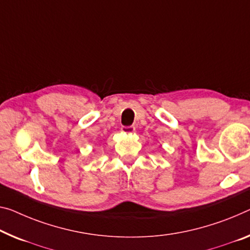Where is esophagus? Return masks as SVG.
I'll use <instances>...</instances> for the list:
<instances>
[{
	"label": "esophagus",
	"mask_w": 250,
	"mask_h": 250,
	"mask_svg": "<svg viewBox=\"0 0 250 250\" xmlns=\"http://www.w3.org/2000/svg\"><path fill=\"white\" fill-rule=\"evenodd\" d=\"M121 130L125 134H130L135 130V127H134V126H122Z\"/></svg>",
	"instance_id": "34e87169"
}]
</instances>
